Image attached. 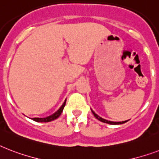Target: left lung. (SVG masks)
I'll return each instance as SVG.
<instances>
[{"label":"left lung","instance_id":"obj_1","mask_svg":"<svg viewBox=\"0 0 159 159\" xmlns=\"http://www.w3.org/2000/svg\"><path fill=\"white\" fill-rule=\"evenodd\" d=\"M91 111L93 113V114L94 115V117L96 118L97 119H99V121L103 122V123H105V124H124V123H126L128 120H125V121H122V122H114V121H109V120H107V119H104L103 118H101L100 116H99L98 114H96L91 109Z\"/></svg>","mask_w":159,"mask_h":159}]
</instances>
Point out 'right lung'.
Instances as JSON below:
<instances>
[{"label": "right lung", "instance_id": "1", "mask_svg": "<svg viewBox=\"0 0 159 159\" xmlns=\"http://www.w3.org/2000/svg\"><path fill=\"white\" fill-rule=\"evenodd\" d=\"M66 99L65 100V102L63 103V104L61 105L60 109H58L57 111L54 113L53 114L50 115V116L46 117V118H33V120L34 121H36V122H40V123H46V122H50V121H53V120H55L58 118V117H60V115L62 113L63 109L66 106Z\"/></svg>", "mask_w": 159, "mask_h": 159}]
</instances>
